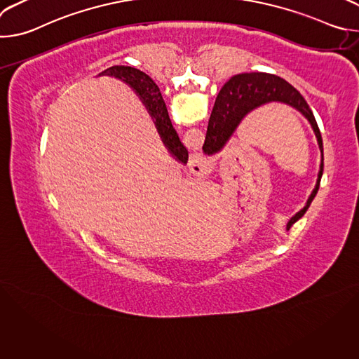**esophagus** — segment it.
Wrapping results in <instances>:
<instances>
[{
  "label": "esophagus",
  "instance_id": "1",
  "mask_svg": "<svg viewBox=\"0 0 359 359\" xmlns=\"http://www.w3.org/2000/svg\"><path fill=\"white\" fill-rule=\"evenodd\" d=\"M190 166H191L193 173H196V175H198V176H204V175H208V173L210 172V169H212V162H210L206 156L197 155V156H194V159L191 161Z\"/></svg>",
  "mask_w": 359,
  "mask_h": 359
}]
</instances>
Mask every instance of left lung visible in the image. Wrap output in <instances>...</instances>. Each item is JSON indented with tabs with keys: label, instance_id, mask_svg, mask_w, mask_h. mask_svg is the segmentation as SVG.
<instances>
[{
	"label": "left lung",
	"instance_id": "8db88e82",
	"mask_svg": "<svg viewBox=\"0 0 359 359\" xmlns=\"http://www.w3.org/2000/svg\"><path fill=\"white\" fill-rule=\"evenodd\" d=\"M271 102H278V104H284L295 109L309 121L316 133L318 147L321 150V165L317 184L313 193L310 194L309 200H306L304 209H301L287 223V230H290V227L298 219H301L306 209L310 208L313 198L316 197L320 189V182L324 170V146L321 132L318 129L313 111L310 109L302 95L294 86H291L287 81L277 75L263 72L240 74L233 76L229 82L224 83V86L222 88L216 97L215 107L209 119L206 140H204L203 144V151L206 153L208 156H213L216 153L222 151V149L234 135L241 121L254 109L271 104Z\"/></svg>",
	"mask_w": 359,
	"mask_h": 359
}]
</instances>
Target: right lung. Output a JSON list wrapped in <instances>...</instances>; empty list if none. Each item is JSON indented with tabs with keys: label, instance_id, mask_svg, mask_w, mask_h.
I'll return each instance as SVG.
<instances>
[{
	"label": "right lung",
	"instance_id": "add662e5",
	"mask_svg": "<svg viewBox=\"0 0 359 359\" xmlns=\"http://www.w3.org/2000/svg\"><path fill=\"white\" fill-rule=\"evenodd\" d=\"M102 75H108V76L121 79L135 90V93L142 100V104L146 107L153 122H155L158 133L163 144L170 151V155L180 163L186 165L189 159L187 149L180 142L179 135L170 122L161 89L155 82H153V79L136 68L123 67V65L111 67L99 74V76Z\"/></svg>",
	"mask_w": 359,
	"mask_h": 359
}]
</instances>
